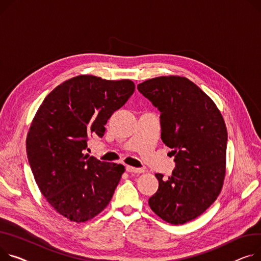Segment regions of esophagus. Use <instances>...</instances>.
I'll use <instances>...</instances> for the list:
<instances>
[{"label":"esophagus","instance_id":"obj_1","mask_svg":"<svg viewBox=\"0 0 261 261\" xmlns=\"http://www.w3.org/2000/svg\"><path fill=\"white\" fill-rule=\"evenodd\" d=\"M126 170H127L129 173H136V174H138V173H143V172H144V169L134 168V167H131V166H127Z\"/></svg>","mask_w":261,"mask_h":261}]
</instances>
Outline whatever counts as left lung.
Segmentation results:
<instances>
[{
	"label": "left lung",
	"instance_id": "1",
	"mask_svg": "<svg viewBox=\"0 0 261 261\" xmlns=\"http://www.w3.org/2000/svg\"><path fill=\"white\" fill-rule=\"evenodd\" d=\"M137 89L160 110L162 140L176 164L167 180L155 174L160 186L149 205L169 223H186L201 215L220 193L227 127L215 102L187 77H155Z\"/></svg>",
	"mask_w": 261,
	"mask_h": 261
}]
</instances>
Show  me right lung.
<instances>
[{"mask_svg":"<svg viewBox=\"0 0 261 261\" xmlns=\"http://www.w3.org/2000/svg\"><path fill=\"white\" fill-rule=\"evenodd\" d=\"M134 89L130 80L79 75L52 90L34 116L28 162L42 194L67 219L90 220L110 202L125 167L86 154L87 142L103 136L107 120Z\"/></svg>","mask_w":261,"mask_h":261,"instance_id":"add662e5","label":"right lung"}]
</instances>
